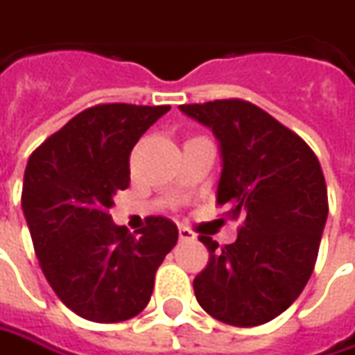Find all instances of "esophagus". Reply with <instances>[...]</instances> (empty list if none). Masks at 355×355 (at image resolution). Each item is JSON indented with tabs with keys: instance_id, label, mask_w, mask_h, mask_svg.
Instances as JSON below:
<instances>
[{
	"instance_id": "esophagus-1",
	"label": "esophagus",
	"mask_w": 355,
	"mask_h": 355,
	"mask_svg": "<svg viewBox=\"0 0 355 355\" xmlns=\"http://www.w3.org/2000/svg\"><path fill=\"white\" fill-rule=\"evenodd\" d=\"M178 239H180V240H194V232H193V230H189V228H184V226H180V228H178Z\"/></svg>"
}]
</instances>
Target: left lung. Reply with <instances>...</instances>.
Wrapping results in <instances>:
<instances>
[{
	"label": "left lung",
	"mask_w": 355,
	"mask_h": 355,
	"mask_svg": "<svg viewBox=\"0 0 355 355\" xmlns=\"http://www.w3.org/2000/svg\"><path fill=\"white\" fill-rule=\"evenodd\" d=\"M220 145L216 205L244 216L239 239L210 252L194 278L202 310L224 324H266L300 296L316 264L328 218V191L314 150L266 111L242 99L180 105Z\"/></svg>",
	"instance_id": "left-lung-1"
}]
</instances>
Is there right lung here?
I'll return each mask as SVG.
<instances>
[{"mask_svg": "<svg viewBox=\"0 0 355 355\" xmlns=\"http://www.w3.org/2000/svg\"><path fill=\"white\" fill-rule=\"evenodd\" d=\"M168 105H95L75 115L29 157L25 220L39 266L77 316L113 324L145 310L155 274L177 244V224L148 216L129 234L109 214L129 187V155Z\"/></svg>", "mask_w": 355, "mask_h": 355, "instance_id": "add662e5", "label": "right lung"}]
</instances>
